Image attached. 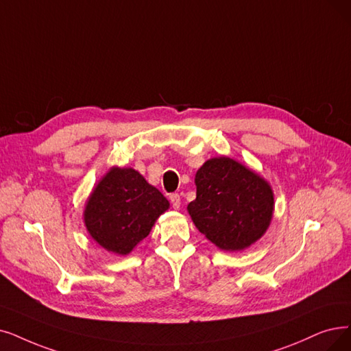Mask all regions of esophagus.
<instances>
[{
  "mask_svg": "<svg viewBox=\"0 0 351 351\" xmlns=\"http://www.w3.org/2000/svg\"><path fill=\"white\" fill-rule=\"evenodd\" d=\"M170 202H171V206H173L174 208H178L180 204H181L180 194H178V193H173V194L170 195Z\"/></svg>",
  "mask_w": 351,
  "mask_h": 351,
  "instance_id": "obj_1",
  "label": "esophagus"
}]
</instances>
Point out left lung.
Wrapping results in <instances>:
<instances>
[{"label":"left lung","mask_w":351,"mask_h":351,"mask_svg":"<svg viewBox=\"0 0 351 351\" xmlns=\"http://www.w3.org/2000/svg\"><path fill=\"white\" fill-rule=\"evenodd\" d=\"M195 200L187 210L210 242L223 250H242L268 229L274 194L263 178L232 158L219 157L195 174Z\"/></svg>","instance_id":"obj_1"}]
</instances>
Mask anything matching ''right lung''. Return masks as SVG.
Masks as SVG:
<instances>
[{
	"label": "right lung",
	"instance_id": "add662e5",
	"mask_svg": "<svg viewBox=\"0 0 351 351\" xmlns=\"http://www.w3.org/2000/svg\"><path fill=\"white\" fill-rule=\"evenodd\" d=\"M170 206L156 187L132 168H112L93 190L85 224L109 252L127 255L148 236L154 221Z\"/></svg>",
	"mask_w": 351,
	"mask_h": 351
}]
</instances>
